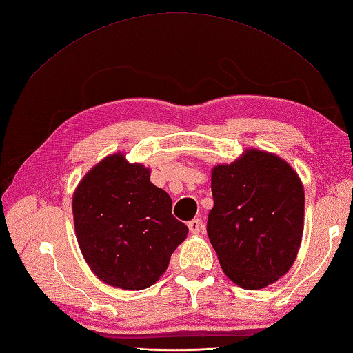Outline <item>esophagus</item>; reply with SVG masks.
Listing matches in <instances>:
<instances>
[{
  "label": "esophagus",
  "instance_id": "34e87169",
  "mask_svg": "<svg viewBox=\"0 0 353 353\" xmlns=\"http://www.w3.org/2000/svg\"><path fill=\"white\" fill-rule=\"evenodd\" d=\"M188 229H190L192 234H199L202 229V220L201 219H193L192 221H188Z\"/></svg>",
  "mask_w": 353,
  "mask_h": 353
}]
</instances>
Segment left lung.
Segmentation results:
<instances>
[{
	"mask_svg": "<svg viewBox=\"0 0 353 353\" xmlns=\"http://www.w3.org/2000/svg\"><path fill=\"white\" fill-rule=\"evenodd\" d=\"M214 206L206 232L226 276L262 289L294 265L304 229V188L274 154L248 150L211 174Z\"/></svg>",
	"mask_w": 353,
	"mask_h": 353,
	"instance_id": "8db88e82",
	"label": "left lung"
}]
</instances>
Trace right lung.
<instances>
[{
  "mask_svg": "<svg viewBox=\"0 0 353 353\" xmlns=\"http://www.w3.org/2000/svg\"><path fill=\"white\" fill-rule=\"evenodd\" d=\"M76 238L85 261L106 285L142 290L166 271L188 228L172 214L170 196L150 169L121 154L101 160L73 194Z\"/></svg>",
  "mask_w": 353,
  "mask_h": 353,
  "instance_id": "right-lung-1",
  "label": "right lung"
}]
</instances>
